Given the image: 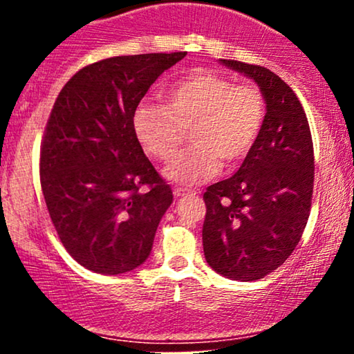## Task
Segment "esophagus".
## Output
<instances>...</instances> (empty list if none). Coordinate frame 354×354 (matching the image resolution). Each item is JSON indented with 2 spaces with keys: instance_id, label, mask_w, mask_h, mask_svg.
<instances>
[{
  "instance_id": "1",
  "label": "esophagus",
  "mask_w": 354,
  "mask_h": 354,
  "mask_svg": "<svg viewBox=\"0 0 354 354\" xmlns=\"http://www.w3.org/2000/svg\"><path fill=\"white\" fill-rule=\"evenodd\" d=\"M173 194L176 198H181V196H193V194H196V191L193 189H186V188H174L173 189Z\"/></svg>"
}]
</instances>
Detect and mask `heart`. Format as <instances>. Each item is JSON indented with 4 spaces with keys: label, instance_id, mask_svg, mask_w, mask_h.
Wrapping results in <instances>:
<instances>
[{
    "label": "heart",
    "instance_id": "b5f03b06",
    "mask_svg": "<svg viewBox=\"0 0 354 354\" xmlns=\"http://www.w3.org/2000/svg\"><path fill=\"white\" fill-rule=\"evenodd\" d=\"M165 106L141 101L133 113V131L146 153L168 161L193 128V148L165 169L168 180L181 185L209 180L221 169V159L228 166L246 160L266 118L265 96L256 84L234 83L211 70L178 80L165 91Z\"/></svg>",
    "mask_w": 354,
    "mask_h": 354
}]
</instances>
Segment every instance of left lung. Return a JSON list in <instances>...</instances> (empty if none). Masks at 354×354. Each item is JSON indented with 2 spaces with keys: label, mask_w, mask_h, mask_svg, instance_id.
Wrapping results in <instances>:
<instances>
[{
  "label": "left lung",
  "mask_w": 354,
  "mask_h": 354,
  "mask_svg": "<svg viewBox=\"0 0 354 354\" xmlns=\"http://www.w3.org/2000/svg\"><path fill=\"white\" fill-rule=\"evenodd\" d=\"M219 63L258 84L266 118L238 171L203 194V250L216 273L256 281L290 258L310 218L315 181L311 131L301 103L278 75L234 59Z\"/></svg>",
  "instance_id": "obj_1"
}]
</instances>
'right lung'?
Segmentation results:
<instances>
[{"mask_svg":"<svg viewBox=\"0 0 354 354\" xmlns=\"http://www.w3.org/2000/svg\"><path fill=\"white\" fill-rule=\"evenodd\" d=\"M186 51L115 56L81 68L44 128L39 181L56 233L81 266L121 274L151 253L173 191L146 158L133 113Z\"/></svg>","mask_w":354,"mask_h":354,"instance_id":"add662e5","label":"right lung"}]
</instances>
